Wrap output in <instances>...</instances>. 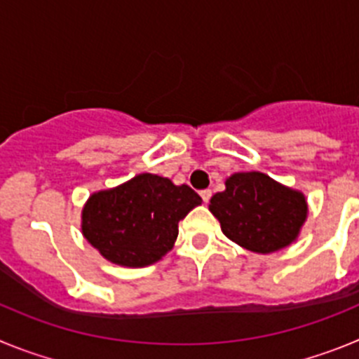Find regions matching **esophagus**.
<instances>
[{"mask_svg": "<svg viewBox=\"0 0 359 359\" xmlns=\"http://www.w3.org/2000/svg\"><path fill=\"white\" fill-rule=\"evenodd\" d=\"M199 196H201L203 201L208 203V201H210V198H212V190H208V189L201 190V192H199Z\"/></svg>", "mask_w": 359, "mask_h": 359, "instance_id": "1", "label": "esophagus"}]
</instances>
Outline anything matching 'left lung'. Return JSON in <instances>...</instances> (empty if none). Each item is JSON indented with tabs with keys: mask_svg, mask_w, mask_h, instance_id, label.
Masks as SVG:
<instances>
[{
	"mask_svg": "<svg viewBox=\"0 0 359 359\" xmlns=\"http://www.w3.org/2000/svg\"><path fill=\"white\" fill-rule=\"evenodd\" d=\"M212 196V214L230 241L255 253H271L297 241L307 217L302 192L262 172H237Z\"/></svg>",
	"mask_w": 359,
	"mask_h": 359,
	"instance_id": "8db88e82",
	"label": "left lung"
}]
</instances>
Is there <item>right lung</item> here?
<instances>
[{
    "label": "right lung",
    "instance_id": "right-lung-1",
    "mask_svg": "<svg viewBox=\"0 0 359 359\" xmlns=\"http://www.w3.org/2000/svg\"><path fill=\"white\" fill-rule=\"evenodd\" d=\"M198 205L201 198L189 185L144 172L91 194L82 208V233L113 264L144 268L172 250L177 223Z\"/></svg>",
    "mask_w": 359,
    "mask_h": 359
}]
</instances>
